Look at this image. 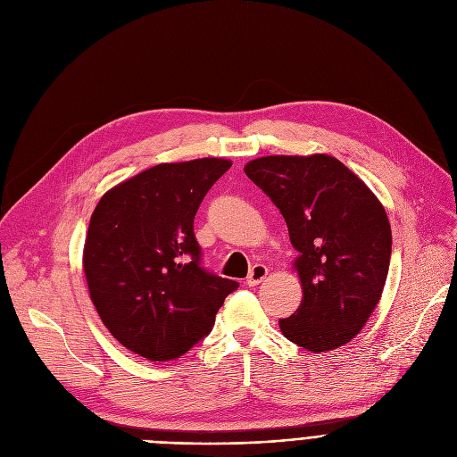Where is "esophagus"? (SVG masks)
I'll list each match as a JSON object with an SVG mask.
<instances>
[{"label": "esophagus", "instance_id": "esophagus-1", "mask_svg": "<svg viewBox=\"0 0 457 457\" xmlns=\"http://www.w3.org/2000/svg\"><path fill=\"white\" fill-rule=\"evenodd\" d=\"M268 273H270V270L264 264H254L251 268L249 277L245 278V282H247L249 287H256V285H260V282H262L268 277Z\"/></svg>", "mask_w": 457, "mask_h": 457}]
</instances>
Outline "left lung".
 <instances>
[{
  "instance_id": "left-lung-1",
  "label": "left lung",
  "mask_w": 457,
  "mask_h": 457,
  "mask_svg": "<svg viewBox=\"0 0 457 457\" xmlns=\"http://www.w3.org/2000/svg\"><path fill=\"white\" fill-rule=\"evenodd\" d=\"M245 175L285 217L303 299L278 320L290 342L323 353L350 342L378 307L393 234L383 204L329 154L266 156Z\"/></svg>"
}]
</instances>
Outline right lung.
Returning <instances> with one entry per match:
<instances>
[{
  "label": "right lung",
  "mask_w": 457,
  "mask_h": 457,
  "mask_svg": "<svg viewBox=\"0 0 457 457\" xmlns=\"http://www.w3.org/2000/svg\"><path fill=\"white\" fill-rule=\"evenodd\" d=\"M223 158L160 163L107 191L83 247V271L98 316L129 352L179 359L213 328L237 282L201 266L193 220L208 189L230 169Z\"/></svg>",
  "instance_id": "1"
}]
</instances>
